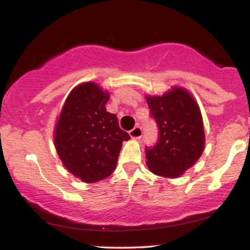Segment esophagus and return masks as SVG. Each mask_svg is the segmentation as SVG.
<instances>
[{"label": "esophagus", "mask_w": 250, "mask_h": 250, "mask_svg": "<svg viewBox=\"0 0 250 250\" xmlns=\"http://www.w3.org/2000/svg\"><path fill=\"white\" fill-rule=\"evenodd\" d=\"M129 135H130V137H133V139H141L142 136V128L140 127V125H136L134 129H131L130 131H129Z\"/></svg>", "instance_id": "1"}]
</instances>
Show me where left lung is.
I'll use <instances>...</instances> for the list:
<instances>
[{
  "label": "left lung",
  "instance_id": "left-lung-1",
  "mask_svg": "<svg viewBox=\"0 0 250 250\" xmlns=\"http://www.w3.org/2000/svg\"><path fill=\"white\" fill-rule=\"evenodd\" d=\"M147 103L159 128L157 142L146 147L148 168L160 176H180L199 160L205 148L199 105L181 88L163 96H147Z\"/></svg>",
  "mask_w": 250,
  "mask_h": 250
}]
</instances>
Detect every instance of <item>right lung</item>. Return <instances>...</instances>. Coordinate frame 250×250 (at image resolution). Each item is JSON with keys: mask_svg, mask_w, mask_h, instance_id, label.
Segmentation results:
<instances>
[{"mask_svg": "<svg viewBox=\"0 0 250 250\" xmlns=\"http://www.w3.org/2000/svg\"><path fill=\"white\" fill-rule=\"evenodd\" d=\"M109 94L85 82L68 96L55 129V147L64 167L87 183L115 170L122 142L130 139L108 113Z\"/></svg>", "mask_w": 250, "mask_h": 250, "instance_id": "add662e5", "label": "right lung"}]
</instances>
